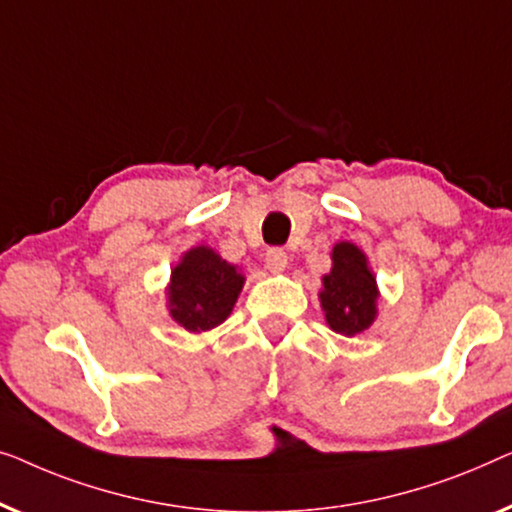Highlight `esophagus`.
Here are the masks:
<instances>
[{
  "label": "esophagus",
  "instance_id": "esophagus-1",
  "mask_svg": "<svg viewBox=\"0 0 512 512\" xmlns=\"http://www.w3.org/2000/svg\"><path fill=\"white\" fill-rule=\"evenodd\" d=\"M287 266V253L283 248H269L266 250V269L271 273H280L285 271Z\"/></svg>",
  "mask_w": 512,
  "mask_h": 512
}]
</instances>
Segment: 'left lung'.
Listing matches in <instances>:
<instances>
[{
    "mask_svg": "<svg viewBox=\"0 0 512 512\" xmlns=\"http://www.w3.org/2000/svg\"><path fill=\"white\" fill-rule=\"evenodd\" d=\"M331 259L334 269L322 278L325 290L320 292L329 327L345 336L362 334L376 318V278L352 243H338Z\"/></svg>",
    "mask_w": 512,
    "mask_h": 512,
    "instance_id": "left-lung-1",
    "label": "left lung"
}]
</instances>
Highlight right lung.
<instances>
[{
	"mask_svg": "<svg viewBox=\"0 0 512 512\" xmlns=\"http://www.w3.org/2000/svg\"><path fill=\"white\" fill-rule=\"evenodd\" d=\"M243 276L211 248H194L171 273L169 306L178 325L206 331L227 320L239 299Z\"/></svg>",
	"mask_w": 512,
	"mask_h": 512,
	"instance_id": "right-lung-1",
	"label": "right lung"
}]
</instances>
